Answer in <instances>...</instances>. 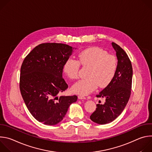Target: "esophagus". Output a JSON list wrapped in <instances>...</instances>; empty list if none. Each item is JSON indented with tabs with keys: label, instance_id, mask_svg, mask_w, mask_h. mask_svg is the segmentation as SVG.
<instances>
[{
	"label": "esophagus",
	"instance_id": "obj_1",
	"mask_svg": "<svg viewBox=\"0 0 152 152\" xmlns=\"http://www.w3.org/2000/svg\"><path fill=\"white\" fill-rule=\"evenodd\" d=\"M78 99H85L86 97L83 96H81V95H79L78 96Z\"/></svg>",
	"mask_w": 152,
	"mask_h": 152
}]
</instances>
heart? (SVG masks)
<instances>
[{"mask_svg":"<svg viewBox=\"0 0 152 152\" xmlns=\"http://www.w3.org/2000/svg\"><path fill=\"white\" fill-rule=\"evenodd\" d=\"M78 60L67 59L64 65V71L71 79L78 77L80 64L88 67L86 76L74 84L72 91L77 94L88 95L94 91L97 86L106 87L114 78L117 67L115 56L97 47L90 48L80 52Z\"/></svg>","mask_w":152,"mask_h":152,"instance_id":"heart-1","label":"heart"}]
</instances>
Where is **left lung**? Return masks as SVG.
Segmentation results:
<instances>
[{
    "label": "left lung",
    "instance_id": "obj_1",
    "mask_svg": "<svg viewBox=\"0 0 152 152\" xmlns=\"http://www.w3.org/2000/svg\"><path fill=\"white\" fill-rule=\"evenodd\" d=\"M112 46L116 52L118 59L117 70L114 78L97 97H105L103 104H97L96 111L90 119L99 124L112 122L123 112L131 96L132 66L127 53L116 43Z\"/></svg>",
    "mask_w": 152,
    "mask_h": 152
}]
</instances>
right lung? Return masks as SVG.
Listing matches in <instances>:
<instances>
[{"label": "right lung", "mask_w": 152, "mask_h": 152, "mask_svg": "<svg viewBox=\"0 0 152 152\" xmlns=\"http://www.w3.org/2000/svg\"><path fill=\"white\" fill-rule=\"evenodd\" d=\"M73 49L62 43H42L26 56L21 65V96L32 115L45 124L59 123L70 105L77 101L76 96H57L68 88L62 72Z\"/></svg>", "instance_id": "obj_1"}]
</instances>
